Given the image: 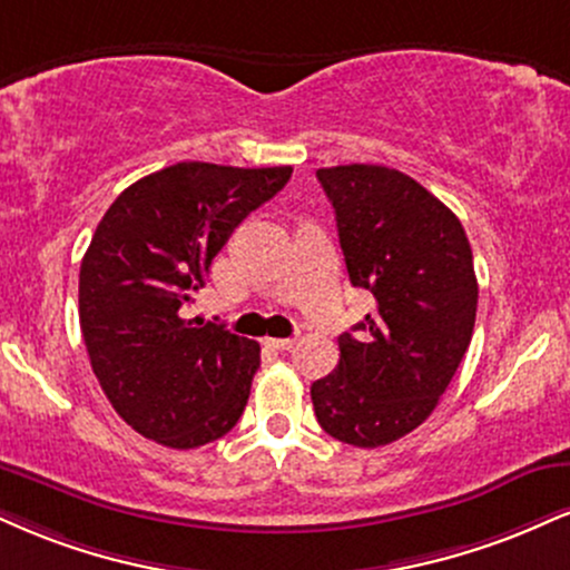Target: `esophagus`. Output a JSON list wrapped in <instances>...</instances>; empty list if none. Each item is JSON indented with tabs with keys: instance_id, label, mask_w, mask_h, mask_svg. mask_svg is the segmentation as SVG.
I'll return each mask as SVG.
<instances>
[{
	"instance_id": "esophagus-1",
	"label": "esophagus",
	"mask_w": 570,
	"mask_h": 570,
	"mask_svg": "<svg viewBox=\"0 0 570 570\" xmlns=\"http://www.w3.org/2000/svg\"><path fill=\"white\" fill-rule=\"evenodd\" d=\"M267 345L276 347V351H292L294 340L292 337H273V340H267Z\"/></svg>"
}]
</instances>
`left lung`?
Instances as JSON below:
<instances>
[{"label":"left lung","mask_w":570,"mask_h":570,"mask_svg":"<svg viewBox=\"0 0 570 570\" xmlns=\"http://www.w3.org/2000/svg\"><path fill=\"white\" fill-rule=\"evenodd\" d=\"M347 276L376 311L340 334V363L313 382L318 424L358 449L409 435L433 414L468 353L478 311L472 249L459 217L397 169L345 164L315 173Z\"/></svg>","instance_id":"8db88e82"}]
</instances>
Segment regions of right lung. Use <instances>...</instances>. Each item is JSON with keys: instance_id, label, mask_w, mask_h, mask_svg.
<instances>
[{"instance_id": "1", "label": "right lung", "mask_w": 570, "mask_h": 570, "mask_svg": "<svg viewBox=\"0 0 570 570\" xmlns=\"http://www.w3.org/2000/svg\"><path fill=\"white\" fill-rule=\"evenodd\" d=\"M292 167L180 161L121 190L79 271V324L116 414L169 449L212 443L244 414L255 340L185 321L212 259L242 219L289 183Z\"/></svg>"}]
</instances>
